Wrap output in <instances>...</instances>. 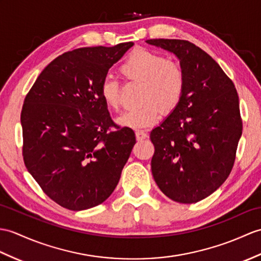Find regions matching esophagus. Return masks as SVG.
<instances>
[{
  "label": "esophagus",
  "instance_id": "34e87169",
  "mask_svg": "<svg viewBox=\"0 0 261 261\" xmlns=\"http://www.w3.org/2000/svg\"><path fill=\"white\" fill-rule=\"evenodd\" d=\"M136 137H137L138 140H143V139H145V138L148 137V135L144 131H142V130H137L136 131Z\"/></svg>",
  "mask_w": 261,
  "mask_h": 261
}]
</instances>
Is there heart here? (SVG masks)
I'll return each mask as SVG.
<instances>
[{
  "instance_id": "obj_1",
  "label": "heart",
  "mask_w": 261,
  "mask_h": 261,
  "mask_svg": "<svg viewBox=\"0 0 261 261\" xmlns=\"http://www.w3.org/2000/svg\"><path fill=\"white\" fill-rule=\"evenodd\" d=\"M126 79L142 82L140 107L130 109L117 119L128 128H145L161 118L162 110L169 112L179 105L185 91V72L177 62L167 61L160 54L147 50L133 51L120 68ZM100 95L111 109L119 107V83L106 77L101 83Z\"/></svg>"
}]
</instances>
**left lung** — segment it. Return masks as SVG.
I'll list each match as a JSON object with an SVG mask.
<instances>
[{
    "mask_svg": "<svg viewBox=\"0 0 261 261\" xmlns=\"http://www.w3.org/2000/svg\"><path fill=\"white\" fill-rule=\"evenodd\" d=\"M145 42L174 54L186 77L179 105L150 133L151 171L168 198L198 202L225 182L233 167L242 133L237 90L220 65L191 42Z\"/></svg>",
    "mask_w": 261,
    "mask_h": 261,
    "instance_id": "1",
    "label": "left lung"
}]
</instances>
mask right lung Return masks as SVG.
I'll return each instance as SVG.
<instances>
[{
  "label": "right lung",
  "instance_id": "obj_1",
  "mask_svg": "<svg viewBox=\"0 0 261 261\" xmlns=\"http://www.w3.org/2000/svg\"><path fill=\"white\" fill-rule=\"evenodd\" d=\"M133 44L63 53L45 66L24 100V163L42 190L66 209L106 201L136 144L135 132L112 122L100 95L108 71Z\"/></svg>",
  "mask_w": 261,
  "mask_h": 261
}]
</instances>
